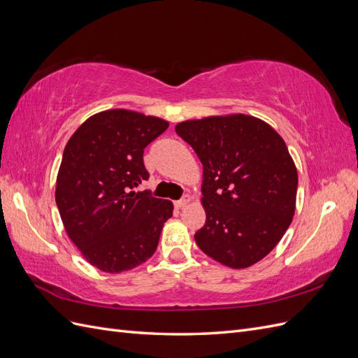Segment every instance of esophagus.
<instances>
[{
  "label": "esophagus",
  "instance_id": "esophagus-1",
  "mask_svg": "<svg viewBox=\"0 0 358 358\" xmlns=\"http://www.w3.org/2000/svg\"><path fill=\"white\" fill-rule=\"evenodd\" d=\"M189 201H191V197L188 196V194H185V196H183L180 200L175 201V206H176V208H185V206H187Z\"/></svg>",
  "mask_w": 358,
  "mask_h": 358
}]
</instances>
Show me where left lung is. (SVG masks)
<instances>
[{
    "mask_svg": "<svg viewBox=\"0 0 358 358\" xmlns=\"http://www.w3.org/2000/svg\"><path fill=\"white\" fill-rule=\"evenodd\" d=\"M175 131L203 164L201 251L233 268L264 258L292 221L297 170L275 129L246 115L185 121Z\"/></svg>",
    "mask_w": 358,
    "mask_h": 358,
    "instance_id": "left-lung-1",
    "label": "left lung"
}]
</instances>
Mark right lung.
<instances>
[{"label":"right lung","mask_w":358,"mask_h":358,"mask_svg":"<svg viewBox=\"0 0 358 358\" xmlns=\"http://www.w3.org/2000/svg\"><path fill=\"white\" fill-rule=\"evenodd\" d=\"M167 128L159 117L107 110L85 121L64 149L55 192L61 220L86 262L103 272L145 263L171 218V201L136 191L149 179L145 148Z\"/></svg>","instance_id":"1"}]
</instances>
